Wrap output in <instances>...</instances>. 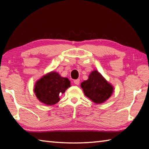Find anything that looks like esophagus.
I'll list each match as a JSON object with an SVG mask.
<instances>
[{"mask_svg":"<svg viewBox=\"0 0 149 149\" xmlns=\"http://www.w3.org/2000/svg\"><path fill=\"white\" fill-rule=\"evenodd\" d=\"M74 84L76 85H78L79 84V79H75L74 80Z\"/></svg>","mask_w":149,"mask_h":149,"instance_id":"1","label":"esophagus"}]
</instances>
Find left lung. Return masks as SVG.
I'll use <instances>...</instances> for the list:
<instances>
[{
    "instance_id": "1",
    "label": "left lung",
    "mask_w": 149,
    "mask_h": 149,
    "mask_svg": "<svg viewBox=\"0 0 149 149\" xmlns=\"http://www.w3.org/2000/svg\"><path fill=\"white\" fill-rule=\"evenodd\" d=\"M85 95L96 104H101L109 99L114 87L97 70L91 73L89 78L81 84Z\"/></svg>"
}]
</instances>
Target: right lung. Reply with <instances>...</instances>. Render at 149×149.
I'll list each match as a JSON object with an SVG mask.
<instances>
[{
	"label": "right lung",
	"instance_id": "add662e5",
	"mask_svg": "<svg viewBox=\"0 0 149 149\" xmlns=\"http://www.w3.org/2000/svg\"><path fill=\"white\" fill-rule=\"evenodd\" d=\"M70 87V81L68 78L51 72L37 81L34 92L39 101L47 105H53L59 101V96Z\"/></svg>",
	"mask_w": 149,
	"mask_h": 149
}]
</instances>
